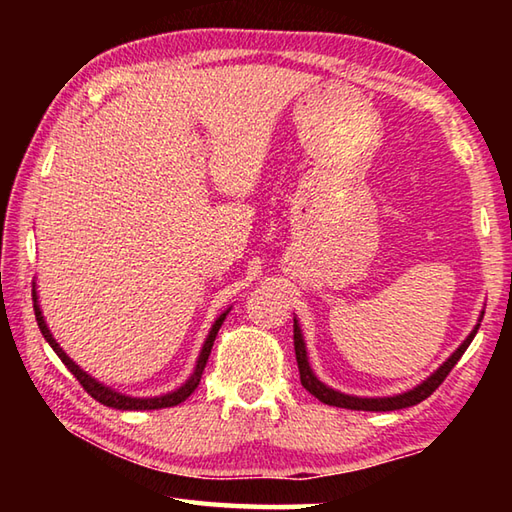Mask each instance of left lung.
Instances as JSON below:
<instances>
[{"label": "left lung", "mask_w": 512, "mask_h": 512, "mask_svg": "<svg viewBox=\"0 0 512 512\" xmlns=\"http://www.w3.org/2000/svg\"><path fill=\"white\" fill-rule=\"evenodd\" d=\"M483 320V311L479 316V323L474 325V329L470 334H467V339L458 345V348L452 352V357H449L443 366H440L436 372H431V375L420 381L418 386H413L411 391L406 393H397V395H388V397H357V395H348V393H341V391H334V388H329L327 384H323L316 377V372L311 370L309 366V357H307V343H305V336H302V329L298 318H293V345H296V361H298V370H300V381L302 386L307 388V391L318 397L323 404L329 406H339V409H352V411H397V409H406V406H415L420 404L422 400H427V397L436 391V388L443 384L445 377L452 372V368L458 363V359L463 357V352L470 348L472 339L479 332V325Z\"/></svg>", "instance_id": "8db88e82"}]
</instances>
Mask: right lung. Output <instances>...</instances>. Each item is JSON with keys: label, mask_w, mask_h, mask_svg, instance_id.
Masks as SVG:
<instances>
[{"label": "right lung", "mask_w": 512, "mask_h": 512, "mask_svg": "<svg viewBox=\"0 0 512 512\" xmlns=\"http://www.w3.org/2000/svg\"><path fill=\"white\" fill-rule=\"evenodd\" d=\"M230 309H232V307L225 309L223 314L214 320V325L210 327V334H207V339H205L203 348H201V354H198V359H196L194 372H192V375H189V379L185 381L183 386H178L176 391H171V393L155 395V397H133V395L119 393V391H115V388H110V386H106V384H101V381L94 379V377L90 375V372H85V370L79 366V363L67 357V352H65L63 348H60V343L54 339V334H51V329L47 327L45 316H42V309H40V302H38V291H36V282H33V311H36L38 327H40L42 336H45V341L51 345V348H54V352L58 354V359L63 361L65 366H67V370L72 372V375L81 381V386L94 397V400L101 402L103 406H112V409H119V411L167 409V406H176V404H180V402H185L187 397L196 391L198 381H201V375H203V370H205V363H207V359H210V352H212V345H214L216 334H219V329H221V325H223L225 316L230 314Z\"/></svg>", "instance_id": "1"}]
</instances>
